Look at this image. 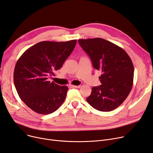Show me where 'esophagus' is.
Listing matches in <instances>:
<instances>
[{
    "label": "esophagus",
    "instance_id": "esophagus-1",
    "mask_svg": "<svg viewBox=\"0 0 153 153\" xmlns=\"http://www.w3.org/2000/svg\"><path fill=\"white\" fill-rule=\"evenodd\" d=\"M80 85H78V86H76V85H71V87H72V88H80Z\"/></svg>",
    "mask_w": 153,
    "mask_h": 153
}]
</instances>
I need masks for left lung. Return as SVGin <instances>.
Instances as JSON below:
<instances>
[{
    "instance_id": "left-lung-1",
    "label": "left lung",
    "mask_w": 153,
    "mask_h": 153,
    "mask_svg": "<svg viewBox=\"0 0 153 153\" xmlns=\"http://www.w3.org/2000/svg\"><path fill=\"white\" fill-rule=\"evenodd\" d=\"M90 57L93 67L101 71V85L94 86L88 103L101 111H110L121 105L132 89L134 67L125 50L101 38L79 39Z\"/></svg>"
}]
</instances>
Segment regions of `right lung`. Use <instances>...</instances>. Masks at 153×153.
<instances>
[{"label":"right lung","instance_id":"add662e5","mask_svg":"<svg viewBox=\"0 0 153 153\" xmlns=\"http://www.w3.org/2000/svg\"><path fill=\"white\" fill-rule=\"evenodd\" d=\"M76 40L43 41L20 56L13 71V82L19 97L33 111L48 114L55 111L66 98L68 88L48 78L59 70L74 50Z\"/></svg>","mask_w":153,"mask_h":153}]
</instances>
